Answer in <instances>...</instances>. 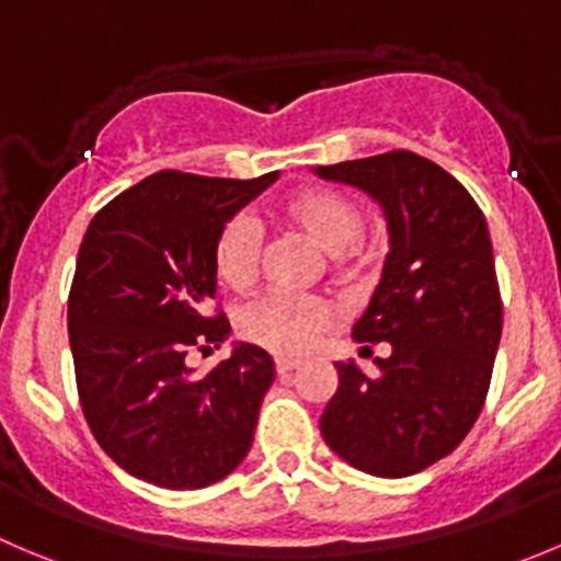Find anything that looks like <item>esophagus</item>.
Masks as SVG:
<instances>
[{"label":"esophagus","instance_id":"34e87169","mask_svg":"<svg viewBox=\"0 0 561 561\" xmlns=\"http://www.w3.org/2000/svg\"><path fill=\"white\" fill-rule=\"evenodd\" d=\"M295 369H300V360H289V357H277L275 360L277 377H289Z\"/></svg>","mask_w":561,"mask_h":561}]
</instances>
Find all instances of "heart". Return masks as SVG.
Returning a JSON list of instances; mask_svg holds the SVG:
<instances>
[{"label":"heart","mask_w":561,"mask_h":561,"mask_svg":"<svg viewBox=\"0 0 561 561\" xmlns=\"http://www.w3.org/2000/svg\"><path fill=\"white\" fill-rule=\"evenodd\" d=\"M277 222L311 248L328 255L330 266L360 264L364 211L344 192L330 186H306L286 195L275 209ZM215 270L231 291H248L261 272V233L248 217L226 222L215 242ZM333 313L324 302L308 297L266 295L239 313V333L250 344L280 357H300L319 341Z\"/></svg>","instance_id":"1"}]
</instances>
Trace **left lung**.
Here are the masks:
<instances>
[{"instance_id":"1","label":"left lung","mask_w":561,"mask_h":561,"mask_svg":"<svg viewBox=\"0 0 561 561\" xmlns=\"http://www.w3.org/2000/svg\"><path fill=\"white\" fill-rule=\"evenodd\" d=\"M377 201L388 255L366 311L360 350L388 341L366 377L339 360V388L319 419L324 444L357 471L419 473L451 455L482 413L501 341V295L488 222L466 186L413 151L313 168Z\"/></svg>"}]
</instances>
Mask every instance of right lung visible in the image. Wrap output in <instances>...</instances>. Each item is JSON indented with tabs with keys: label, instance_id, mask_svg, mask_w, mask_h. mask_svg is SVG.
<instances>
[{
	"label": "right lung",
	"instance_id": "right-lung-1",
	"mask_svg": "<svg viewBox=\"0 0 561 561\" xmlns=\"http://www.w3.org/2000/svg\"><path fill=\"white\" fill-rule=\"evenodd\" d=\"M277 175L162 170L90 220L68 295L79 402L101 449L142 482L197 490L248 457L275 380L270 352L239 341L204 377L184 357L231 333L222 313L209 317L215 242Z\"/></svg>",
	"mask_w": 561,
	"mask_h": 561
}]
</instances>
